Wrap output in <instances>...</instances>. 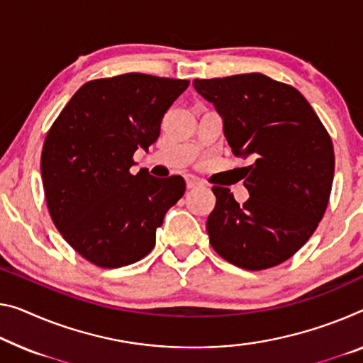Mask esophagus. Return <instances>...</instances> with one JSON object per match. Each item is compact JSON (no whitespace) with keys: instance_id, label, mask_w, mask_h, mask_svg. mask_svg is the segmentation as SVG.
<instances>
[{"instance_id":"obj_1","label":"esophagus","mask_w":363,"mask_h":363,"mask_svg":"<svg viewBox=\"0 0 363 363\" xmlns=\"http://www.w3.org/2000/svg\"><path fill=\"white\" fill-rule=\"evenodd\" d=\"M185 180H186V186L191 189V188H196V186H199L201 185V180L199 178H196V177H193V175H186L185 177Z\"/></svg>"}]
</instances>
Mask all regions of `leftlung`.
I'll list each match as a JSON object with an SVG mask.
<instances>
[{
  "instance_id": "left-lung-1",
  "label": "left lung",
  "mask_w": 363,
  "mask_h": 363,
  "mask_svg": "<svg viewBox=\"0 0 363 363\" xmlns=\"http://www.w3.org/2000/svg\"><path fill=\"white\" fill-rule=\"evenodd\" d=\"M193 86L224 120L232 152L252 160L243 167L250 198L242 206L228 188H213L211 245L248 271L284 263L326 211L334 177L330 135L297 89L259 72L194 79Z\"/></svg>"
}]
</instances>
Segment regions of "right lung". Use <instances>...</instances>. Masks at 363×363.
Listing matches in <instances>:
<instances>
[{
    "instance_id": "obj_1",
    "label": "right lung",
    "mask_w": 363,
    "mask_h": 363,
    "mask_svg": "<svg viewBox=\"0 0 363 363\" xmlns=\"http://www.w3.org/2000/svg\"><path fill=\"white\" fill-rule=\"evenodd\" d=\"M189 81L141 72L89 81L47 133L42 182L53 224L100 267L143 259L155 230L185 193L180 175H131L133 154L157 141L164 113Z\"/></svg>"
}]
</instances>
